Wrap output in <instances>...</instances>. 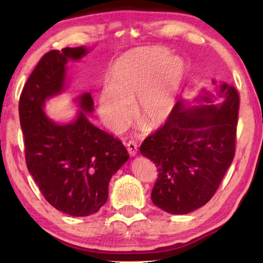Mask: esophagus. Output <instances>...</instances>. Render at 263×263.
<instances>
[{"mask_svg": "<svg viewBox=\"0 0 263 263\" xmlns=\"http://www.w3.org/2000/svg\"><path fill=\"white\" fill-rule=\"evenodd\" d=\"M138 146L135 141H128L126 144V148H127V152L128 154L131 155V157H135V155H137V152H138Z\"/></svg>", "mask_w": 263, "mask_h": 263, "instance_id": "34e87169", "label": "esophagus"}]
</instances>
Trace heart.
<instances>
[{
    "label": "heart",
    "instance_id": "b5f03b06",
    "mask_svg": "<svg viewBox=\"0 0 263 263\" xmlns=\"http://www.w3.org/2000/svg\"><path fill=\"white\" fill-rule=\"evenodd\" d=\"M185 64L159 47L138 48L118 58L108 74V87L99 96V111L115 132L133 118L145 127H157L171 117L185 78Z\"/></svg>",
    "mask_w": 263,
    "mask_h": 263
}]
</instances>
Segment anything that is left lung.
<instances>
[{"label": "left lung", "mask_w": 263, "mask_h": 263, "mask_svg": "<svg viewBox=\"0 0 263 263\" xmlns=\"http://www.w3.org/2000/svg\"><path fill=\"white\" fill-rule=\"evenodd\" d=\"M219 98L221 103L215 104ZM196 101L199 104L193 106L177 101L164 125L140 146V153L159 172L152 202L173 215H185L205 205L235 153L237 89L222 83L216 96L205 91Z\"/></svg>", "instance_id": "obj_1"}]
</instances>
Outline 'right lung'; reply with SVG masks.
I'll return each mask as SVG.
<instances>
[{"label": "right lung", "mask_w": 263, "mask_h": 263, "mask_svg": "<svg viewBox=\"0 0 263 263\" xmlns=\"http://www.w3.org/2000/svg\"><path fill=\"white\" fill-rule=\"evenodd\" d=\"M87 47H66L44 54L20 97V121L24 135L25 161L46 201L69 216L86 217L100 210L109 195V182L127 161L123 142L96 127L89 92L79 97L77 119L57 124L44 114L50 97L64 90L66 65L86 55Z\"/></svg>", "instance_id": "1"}]
</instances>
